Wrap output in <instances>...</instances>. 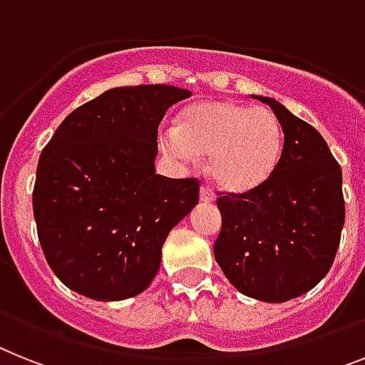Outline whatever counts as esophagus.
<instances>
[{"instance_id": "obj_1", "label": "esophagus", "mask_w": 365, "mask_h": 365, "mask_svg": "<svg viewBox=\"0 0 365 365\" xmlns=\"http://www.w3.org/2000/svg\"><path fill=\"white\" fill-rule=\"evenodd\" d=\"M200 200L203 201V203H212V201L216 200V195H215V192H212V190H210V188H207V186H201Z\"/></svg>"}]
</instances>
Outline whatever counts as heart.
I'll use <instances>...</instances> for the list:
<instances>
[{
    "instance_id": "1",
    "label": "heart",
    "mask_w": 365,
    "mask_h": 365,
    "mask_svg": "<svg viewBox=\"0 0 365 365\" xmlns=\"http://www.w3.org/2000/svg\"><path fill=\"white\" fill-rule=\"evenodd\" d=\"M158 143L182 164L209 155V173L225 192L244 194L270 179L282 156L284 134L278 117L267 108L233 101L192 104L175 128H164Z\"/></svg>"
}]
</instances>
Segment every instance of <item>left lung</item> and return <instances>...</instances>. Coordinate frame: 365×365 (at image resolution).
<instances>
[{
	"label": "left lung",
	"mask_w": 365,
	"mask_h": 365,
	"mask_svg": "<svg viewBox=\"0 0 365 365\" xmlns=\"http://www.w3.org/2000/svg\"><path fill=\"white\" fill-rule=\"evenodd\" d=\"M284 149L270 179L244 194H220L215 259L246 297L287 302L312 291L332 267L345 224L341 168L327 141L278 101Z\"/></svg>",
	"instance_id": "left-lung-1"
}]
</instances>
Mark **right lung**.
<instances>
[{"label": "right lung", "mask_w": 365, "mask_h": 365, "mask_svg": "<svg viewBox=\"0 0 365 365\" xmlns=\"http://www.w3.org/2000/svg\"><path fill=\"white\" fill-rule=\"evenodd\" d=\"M190 95L162 83L115 87L72 111L42 149L33 215L68 289L110 302L149 287L165 237L200 201V180L155 171L158 125Z\"/></svg>", "instance_id": "1"}]
</instances>
